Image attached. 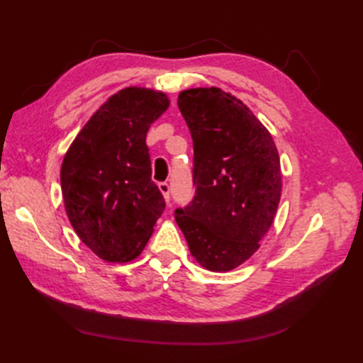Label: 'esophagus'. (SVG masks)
Returning <instances> with one entry per match:
<instances>
[{"mask_svg":"<svg viewBox=\"0 0 363 363\" xmlns=\"http://www.w3.org/2000/svg\"><path fill=\"white\" fill-rule=\"evenodd\" d=\"M159 190H160V194L164 195L165 201L169 203V184L168 182H160L159 184Z\"/></svg>","mask_w":363,"mask_h":363,"instance_id":"obj_1","label":"esophagus"}]
</instances>
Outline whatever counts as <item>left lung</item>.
<instances>
[{
    "label": "left lung",
    "mask_w": 363,
    "mask_h": 363,
    "mask_svg": "<svg viewBox=\"0 0 363 363\" xmlns=\"http://www.w3.org/2000/svg\"><path fill=\"white\" fill-rule=\"evenodd\" d=\"M177 106L194 140L196 190L174 218L199 265L229 272L259 250L274 220L279 154L250 107L221 89L184 90Z\"/></svg>",
    "instance_id": "left-lung-1"
}]
</instances>
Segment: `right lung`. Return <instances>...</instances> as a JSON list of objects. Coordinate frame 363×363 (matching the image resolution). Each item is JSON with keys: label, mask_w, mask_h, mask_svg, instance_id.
<instances>
[{"label": "right lung", "mask_w": 363, "mask_h": 363, "mask_svg": "<svg viewBox=\"0 0 363 363\" xmlns=\"http://www.w3.org/2000/svg\"><path fill=\"white\" fill-rule=\"evenodd\" d=\"M168 106L162 91L123 89L91 115L65 154L60 186L68 220L106 262L135 259L165 209L151 181L146 133Z\"/></svg>", "instance_id": "obj_1"}]
</instances>
